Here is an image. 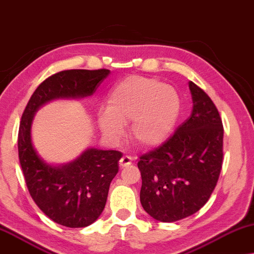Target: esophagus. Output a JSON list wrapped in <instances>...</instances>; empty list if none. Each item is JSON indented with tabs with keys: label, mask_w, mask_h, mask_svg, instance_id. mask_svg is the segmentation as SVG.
<instances>
[{
	"label": "esophagus",
	"mask_w": 254,
	"mask_h": 254,
	"mask_svg": "<svg viewBox=\"0 0 254 254\" xmlns=\"http://www.w3.org/2000/svg\"><path fill=\"white\" fill-rule=\"evenodd\" d=\"M131 163H132V158H131V156H128V155H124V156H122V159L120 160L121 168L128 167Z\"/></svg>",
	"instance_id": "34e87169"
}]
</instances>
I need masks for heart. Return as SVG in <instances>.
Here are the masks:
<instances>
[{
	"label": "heart",
	"instance_id": "obj_1",
	"mask_svg": "<svg viewBox=\"0 0 254 254\" xmlns=\"http://www.w3.org/2000/svg\"><path fill=\"white\" fill-rule=\"evenodd\" d=\"M181 113V98L174 87L154 78L131 76L120 81L108 95L107 110L98 115L100 130L112 141L130 133L141 147H155L169 137Z\"/></svg>",
	"mask_w": 254,
	"mask_h": 254
}]
</instances>
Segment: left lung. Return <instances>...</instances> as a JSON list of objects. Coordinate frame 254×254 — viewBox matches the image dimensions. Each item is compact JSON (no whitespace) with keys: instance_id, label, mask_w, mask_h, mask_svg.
<instances>
[{"instance_id":"1","label":"left lung","mask_w":254,"mask_h":254,"mask_svg":"<svg viewBox=\"0 0 254 254\" xmlns=\"http://www.w3.org/2000/svg\"><path fill=\"white\" fill-rule=\"evenodd\" d=\"M193 109L166 141L139 156L140 202L153 219L174 222L201 208L223 162V124L212 99L189 83Z\"/></svg>"}]
</instances>
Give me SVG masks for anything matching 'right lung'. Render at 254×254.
Returning a JSON list of instances; mask_svg holds the SVG:
<instances>
[{
  "instance_id": "right-lung-1",
  "label": "right lung",
  "mask_w": 254,
  "mask_h": 254,
  "mask_svg": "<svg viewBox=\"0 0 254 254\" xmlns=\"http://www.w3.org/2000/svg\"><path fill=\"white\" fill-rule=\"evenodd\" d=\"M109 72L107 69L60 71L39 85L21 115L18 155L26 187L39 208L61 226L84 228L98 219L123 154L90 148L73 162L52 167L39 158L32 145V120L39 107L53 99L92 95Z\"/></svg>"
}]
</instances>
